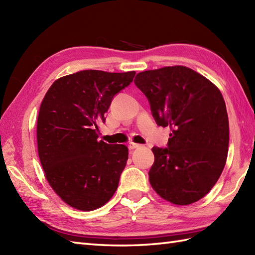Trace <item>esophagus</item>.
Masks as SVG:
<instances>
[{
    "label": "esophagus",
    "mask_w": 255,
    "mask_h": 255,
    "mask_svg": "<svg viewBox=\"0 0 255 255\" xmlns=\"http://www.w3.org/2000/svg\"><path fill=\"white\" fill-rule=\"evenodd\" d=\"M128 147L130 149H137V148H140L141 145H140L139 143H134V142H129L128 143Z\"/></svg>",
    "instance_id": "1"
}]
</instances>
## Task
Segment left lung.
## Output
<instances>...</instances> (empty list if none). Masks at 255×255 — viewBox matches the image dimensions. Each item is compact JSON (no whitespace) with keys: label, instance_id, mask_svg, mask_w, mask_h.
Returning <instances> with one entry per match:
<instances>
[{"label":"left lung","instance_id":"8db88e82","mask_svg":"<svg viewBox=\"0 0 255 255\" xmlns=\"http://www.w3.org/2000/svg\"><path fill=\"white\" fill-rule=\"evenodd\" d=\"M133 82L148 99L156 125L171 129L166 147L152 148L151 186L172 204L197 202L226 164L229 122L223 95L209 80L183 66L140 72Z\"/></svg>","mask_w":255,"mask_h":255}]
</instances>
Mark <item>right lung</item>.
<instances>
[{"instance_id": "obj_1", "label": "right lung", "mask_w": 255, "mask_h": 255, "mask_svg": "<svg viewBox=\"0 0 255 255\" xmlns=\"http://www.w3.org/2000/svg\"><path fill=\"white\" fill-rule=\"evenodd\" d=\"M134 74L84 70L56 80L41 102L37 121L40 163L53 191L73 208L97 209L116 192L128 149L99 141V124L105 123L114 96Z\"/></svg>"}]
</instances>
